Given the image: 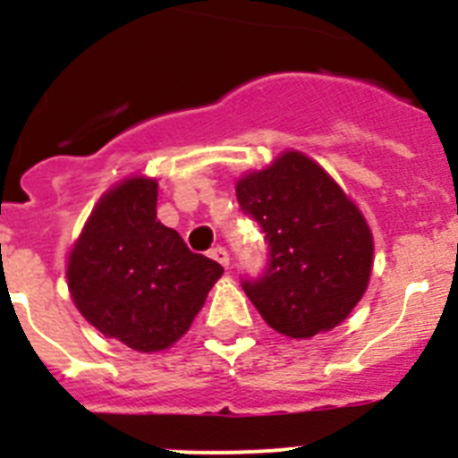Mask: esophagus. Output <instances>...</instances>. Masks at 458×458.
Wrapping results in <instances>:
<instances>
[{
  "instance_id": "34e87169",
  "label": "esophagus",
  "mask_w": 458,
  "mask_h": 458,
  "mask_svg": "<svg viewBox=\"0 0 458 458\" xmlns=\"http://www.w3.org/2000/svg\"><path fill=\"white\" fill-rule=\"evenodd\" d=\"M210 259H216L217 264H222L225 268H229V252H226L222 245H217V248L210 250Z\"/></svg>"
}]
</instances>
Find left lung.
Wrapping results in <instances>:
<instances>
[{"label":"left lung","mask_w":458,"mask_h":458,"mask_svg":"<svg viewBox=\"0 0 458 458\" xmlns=\"http://www.w3.org/2000/svg\"><path fill=\"white\" fill-rule=\"evenodd\" d=\"M242 213L261 225L268 268L242 289L273 330L291 339L327 333L369 284L374 236L337 181L301 151H284L236 183Z\"/></svg>","instance_id":"8db88e82"}]
</instances>
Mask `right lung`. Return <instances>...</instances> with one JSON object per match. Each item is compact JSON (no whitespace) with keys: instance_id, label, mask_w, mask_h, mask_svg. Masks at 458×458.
<instances>
[{"instance_id":"add662e5","label":"right lung","mask_w":458,"mask_h":458,"mask_svg":"<svg viewBox=\"0 0 458 458\" xmlns=\"http://www.w3.org/2000/svg\"><path fill=\"white\" fill-rule=\"evenodd\" d=\"M157 181L107 190L68 254V291L96 330L140 353L179 342L225 273L156 217Z\"/></svg>"}]
</instances>
